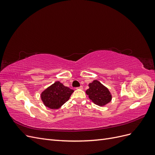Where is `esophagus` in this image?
Returning <instances> with one entry per match:
<instances>
[{
  "instance_id": "obj_1",
  "label": "esophagus",
  "mask_w": 155,
  "mask_h": 155,
  "mask_svg": "<svg viewBox=\"0 0 155 155\" xmlns=\"http://www.w3.org/2000/svg\"><path fill=\"white\" fill-rule=\"evenodd\" d=\"M76 88L77 89H83V86H80V87H77Z\"/></svg>"
}]
</instances>
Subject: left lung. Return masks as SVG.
Segmentation results:
<instances>
[{
    "label": "left lung",
    "instance_id": "obj_1",
    "mask_svg": "<svg viewBox=\"0 0 155 155\" xmlns=\"http://www.w3.org/2000/svg\"><path fill=\"white\" fill-rule=\"evenodd\" d=\"M88 87L89 88L86 91V94L95 104L104 106L111 101L112 96L109 89L100 81L94 80L89 84Z\"/></svg>",
    "mask_w": 155,
    "mask_h": 155
}]
</instances>
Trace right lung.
<instances>
[{"instance_id": "obj_1", "label": "right lung", "mask_w": 155, "mask_h": 155, "mask_svg": "<svg viewBox=\"0 0 155 155\" xmlns=\"http://www.w3.org/2000/svg\"><path fill=\"white\" fill-rule=\"evenodd\" d=\"M73 92L59 81H56L42 92L41 97L46 107L51 109H58L69 100Z\"/></svg>"}]
</instances>
